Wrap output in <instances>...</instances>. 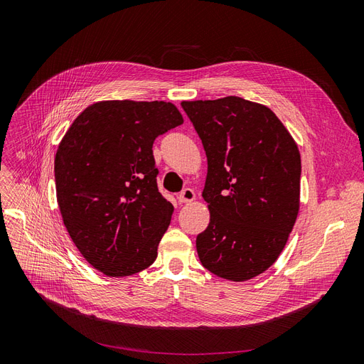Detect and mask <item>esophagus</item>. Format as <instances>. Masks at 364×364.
I'll return each instance as SVG.
<instances>
[{
  "instance_id": "1",
  "label": "esophagus",
  "mask_w": 364,
  "mask_h": 364,
  "mask_svg": "<svg viewBox=\"0 0 364 364\" xmlns=\"http://www.w3.org/2000/svg\"><path fill=\"white\" fill-rule=\"evenodd\" d=\"M179 203H190L196 199V193L191 188H185L181 194H179Z\"/></svg>"
}]
</instances>
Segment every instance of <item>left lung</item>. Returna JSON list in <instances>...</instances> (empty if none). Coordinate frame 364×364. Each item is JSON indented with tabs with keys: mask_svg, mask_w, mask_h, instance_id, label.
Returning a JSON list of instances; mask_svg holds the SVG:
<instances>
[{
	"mask_svg": "<svg viewBox=\"0 0 364 364\" xmlns=\"http://www.w3.org/2000/svg\"><path fill=\"white\" fill-rule=\"evenodd\" d=\"M208 158L209 225L196 238L200 262L243 282L266 272L287 245L301 205V153L267 106L229 95L181 103Z\"/></svg>",
	"mask_w": 364,
	"mask_h": 364,
	"instance_id": "left-lung-1",
	"label": "left lung"
}]
</instances>
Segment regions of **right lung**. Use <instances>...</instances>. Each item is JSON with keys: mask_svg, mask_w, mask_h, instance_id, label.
<instances>
[{"mask_svg": "<svg viewBox=\"0 0 364 364\" xmlns=\"http://www.w3.org/2000/svg\"><path fill=\"white\" fill-rule=\"evenodd\" d=\"M183 123L167 102L106 100L87 106L54 158L63 225L83 258L106 277L151 266L173 205L158 191L153 142Z\"/></svg>", "mask_w": 364, "mask_h": 364, "instance_id": "right-lung-1", "label": "right lung"}]
</instances>
